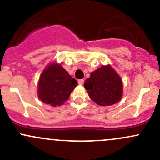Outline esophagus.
Returning <instances> with one entry per match:
<instances>
[{
    "mask_svg": "<svg viewBox=\"0 0 160 160\" xmlns=\"http://www.w3.org/2000/svg\"><path fill=\"white\" fill-rule=\"evenodd\" d=\"M83 83H84V80L83 79H82V80H78V83L80 85H83Z\"/></svg>",
    "mask_w": 160,
    "mask_h": 160,
    "instance_id": "1",
    "label": "esophagus"
}]
</instances>
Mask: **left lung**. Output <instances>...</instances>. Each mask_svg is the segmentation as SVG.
<instances>
[{"label":"left lung","mask_w":160,"mask_h":160,"mask_svg":"<svg viewBox=\"0 0 160 160\" xmlns=\"http://www.w3.org/2000/svg\"><path fill=\"white\" fill-rule=\"evenodd\" d=\"M83 85L90 99L98 105H112L122 98V80L109 64L92 72Z\"/></svg>","instance_id":"8db88e82"}]
</instances>
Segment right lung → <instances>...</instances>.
I'll use <instances>...</instances> for the list:
<instances>
[{"label":"right lung","mask_w":160,"mask_h":160,"mask_svg":"<svg viewBox=\"0 0 160 160\" xmlns=\"http://www.w3.org/2000/svg\"><path fill=\"white\" fill-rule=\"evenodd\" d=\"M77 86V80L61 63L53 62L46 66L42 72L37 93L41 101L56 107L63 104L69 99L71 92Z\"/></svg>","instance_id":"add662e5"}]
</instances>
